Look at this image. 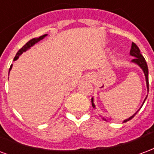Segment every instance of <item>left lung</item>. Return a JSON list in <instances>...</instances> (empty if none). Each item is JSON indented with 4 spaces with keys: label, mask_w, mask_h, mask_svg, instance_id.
Here are the masks:
<instances>
[{
    "label": "left lung",
    "mask_w": 154,
    "mask_h": 154,
    "mask_svg": "<svg viewBox=\"0 0 154 154\" xmlns=\"http://www.w3.org/2000/svg\"><path fill=\"white\" fill-rule=\"evenodd\" d=\"M130 55L131 56H132L134 57V59L131 60V62H133V63H135V64L138 65L141 68L142 70H143V72H144V76H145V81H146V86H147V91L148 92H149V69H148V66H147V63H146V61H145V59H144V57L143 56H142L141 53H140V48H138V46L136 45L135 43H132L131 44V51H130ZM147 97L148 95L146 96V97L144 98V102H143V104H142V106L144 105V101H145V100L147 99ZM92 107L94 109H96V106H95V104H94V100H93V97L92 98ZM141 106V107H142ZM140 107V108H141ZM140 108L135 113V114L132 115V116H131L130 118H128V119H125L124 121H123V122H128V121H129V120H131L132 118H133L135 115H136V114H137V112L140 109ZM105 121H107L106 120V119H105V118H102Z\"/></svg>",
    "instance_id": "1"
}]
</instances>
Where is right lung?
<instances>
[{"label": "right lung", "mask_w": 154, "mask_h": 154, "mask_svg": "<svg viewBox=\"0 0 154 154\" xmlns=\"http://www.w3.org/2000/svg\"><path fill=\"white\" fill-rule=\"evenodd\" d=\"M47 35H48L47 34L43 35H41V36H40V37L33 38V39H32L31 40H29L28 42L26 43V44H25V45H24L18 51V53L16 54L15 57H14V61H16V60L18 59V57H19V56H20L21 54H23V53L26 52V50H28L29 48H31V47H32V46L35 45L36 43H38L39 41H40L41 40H43V39H44L45 37H46ZM12 66H13V65H11L10 67V70H9V74H10V71L11 70V69H12Z\"/></svg>", "instance_id": "1"}]
</instances>
